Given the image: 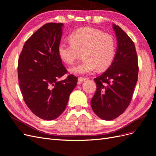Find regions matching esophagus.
Returning a JSON list of instances; mask_svg holds the SVG:
<instances>
[{
    "label": "esophagus",
    "instance_id": "obj_1",
    "mask_svg": "<svg viewBox=\"0 0 156 156\" xmlns=\"http://www.w3.org/2000/svg\"><path fill=\"white\" fill-rule=\"evenodd\" d=\"M88 78L87 77H79L78 78V81H79V83H81L84 81H86V80H87Z\"/></svg>",
    "mask_w": 156,
    "mask_h": 156
}]
</instances>
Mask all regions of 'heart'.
<instances>
[{"instance_id":"1","label":"heart","mask_w":156,"mask_h":156,"mask_svg":"<svg viewBox=\"0 0 156 156\" xmlns=\"http://www.w3.org/2000/svg\"><path fill=\"white\" fill-rule=\"evenodd\" d=\"M70 43L61 41L58 46L60 58L66 64H73L83 53L81 63L70 69L75 74L83 75L97 68L103 71L110 66L115 56L116 41L112 36L91 27L77 29L69 35Z\"/></svg>"}]
</instances>
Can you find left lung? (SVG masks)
Masks as SVG:
<instances>
[{"mask_svg": "<svg viewBox=\"0 0 156 156\" xmlns=\"http://www.w3.org/2000/svg\"><path fill=\"white\" fill-rule=\"evenodd\" d=\"M117 49L106 72L94 79L96 91L91 100L95 114L112 120L123 113L131 102L138 79V58L135 44L119 26L112 25Z\"/></svg>", "mask_w": 156, "mask_h": 156, "instance_id": "obj_1", "label": "left lung"}]
</instances>
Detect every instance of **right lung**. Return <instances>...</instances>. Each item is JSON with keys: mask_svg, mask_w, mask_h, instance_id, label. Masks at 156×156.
Segmentation results:
<instances>
[{"mask_svg": "<svg viewBox=\"0 0 156 156\" xmlns=\"http://www.w3.org/2000/svg\"><path fill=\"white\" fill-rule=\"evenodd\" d=\"M63 23L45 24L28 39L18 60V79L27 105L45 120L58 118L65 110L77 78L69 75L58 54Z\"/></svg>", "mask_w": 156, "mask_h": 156, "instance_id": "obj_1", "label": "right lung"}]
</instances>
